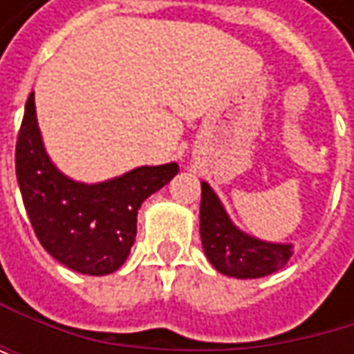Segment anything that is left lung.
I'll use <instances>...</instances> for the list:
<instances>
[{
  "instance_id": "obj_1",
  "label": "left lung",
  "mask_w": 354,
  "mask_h": 354,
  "mask_svg": "<svg viewBox=\"0 0 354 354\" xmlns=\"http://www.w3.org/2000/svg\"><path fill=\"white\" fill-rule=\"evenodd\" d=\"M201 240L209 262L219 272L236 279L266 277L291 258L289 244L260 242L240 232L207 182L201 184Z\"/></svg>"
}]
</instances>
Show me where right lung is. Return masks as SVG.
<instances>
[{
	"mask_svg": "<svg viewBox=\"0 0 354 354\" xmlns=\"http://www.w3.org/2000/svg\"><path fill=\"white\" fill-rule=\"evenodd\" d=\"M178 174V164L141 166L124 176L82 184L48 160L28 96L16 141V176L42 248L71 270L102 277L122 266L137 236L141 203Z\"/></svg>",
	"mask_w": 354,
	"mask_h": 354,
	"instance_id": "obj_1",
	"label": "right lung"
}]
</instances>
